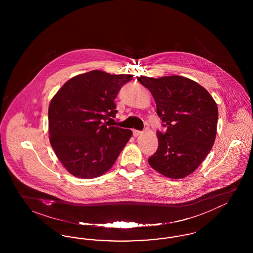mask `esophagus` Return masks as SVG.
Masks as SVG:
<instances>
[{"label": "esophagus", "mask_w": 253, "mask_h": 253, "mask_svg": "<svg viewBox=\"0 0 253 253\" xmlns=\"http://www.w3.org/2000/svg\"><path fill=\"white\" fill-rule=\"evenodd\" d=\"M132 133H133V136H134V137H137L138 135L142 134V132H141V131H137V130H133Z\"/></svg>", "instance_id": "esophagus-1"}]
</instances>
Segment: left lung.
<instances>
[{"label":"left lung","mask_w":253,"mask_h":253,"mask_svg":"<svg viewBox=\"0 0 253 253\" xmlns=\"http://www.w3.org/2000/svg\"><path fill=\"white\" fill-rule=\"evenodd\" d=\"M157 103V115L167 127L157 132L158 149L150 166L171 179L187 177L200 166L216 137V102L203 86L181 76L138 77Z\"/></svg>","instance_id":"8db88e82"}]
</instances>
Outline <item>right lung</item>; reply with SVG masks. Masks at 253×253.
<instances>
[{"label": "right lung", "instance_id": "1", "mask_svg": "<svg viewBox=\"0 0 253 253\" xmlns=\"http://www.w3.org/2000/svg\"><path fill=\"white\" fill-rule=\"evenodd\" d=\"M132 75L93 70L71 78L53 96L48 108L50 144L72 175L96 178L113 167L132 136L131 130L109 124L114 102Z\"/></svg>", "mask_w": 253, "mask_h": 253}]
</instances>
